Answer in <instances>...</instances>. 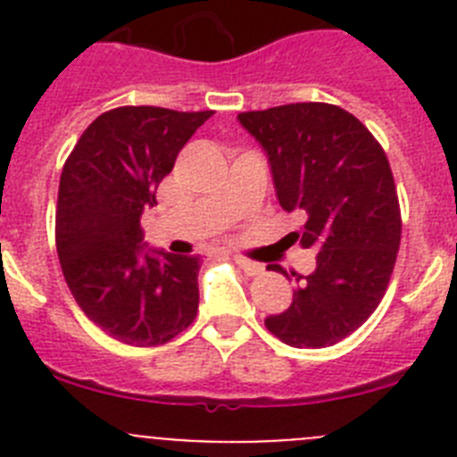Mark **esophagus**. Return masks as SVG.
I'll return each instance as SVG.
<instances>
[{"instance_id": "esophagus-1", "label": "esophagus", "mask_w": 457, "mask_h": 457, "mask_svg": "<svg viewBox=\"0 0 457 457\" xmlns=\"http://www.w3.org/2000/svg\"><path fill=\"white\" fill-rule=\"evenodd\" d=\"M233 261H236L237 268L247 274V277H256V274L263 272V265L256 263V261H249V258H245V256H233Z\"/></svg>"}]
</instances>
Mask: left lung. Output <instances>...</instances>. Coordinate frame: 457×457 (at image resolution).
I'll return each instance as SVG.
<instances>
[{
  "instance_id": "8db88e82",
  "label": "left lung",
  "mask_w": 457,
  "mask_h": 457,
  "mask_svg": "<svg viewBox=\"0 0 457 457\" xmlns=\"http://www.w3.org/2000/svg\"><path fill=\"white\" fill-rule=\"evenodd\" d=\"M237 120L268 155L278 205L304 215L293 242L318 249L313 272H290L293 304L265 327L293 348L334 345L369 320L394 272L401 208L389 160L337 104H281Z\"/></svg>"
}]
</instances>
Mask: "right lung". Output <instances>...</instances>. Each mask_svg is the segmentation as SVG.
<instances>
[{
    "instance_id": "1",
    "label": "right lung",
    "mask_w": 457,
    "mask_h": 457,
    "mask_svg": "<svg viewBox=\"0 0 457 457\" xmlns=\"http://www.w3.org/2000/svg\"><path fill=\"white\" fill-rule=\"evenodd\" d=\"M212 112L119 107L88 125L63 164L56 253L88 320L116 341L153 348L187 329L199 309V256L148 249L144 210L180 148Z\"/></svg>"
}]
</instances>
